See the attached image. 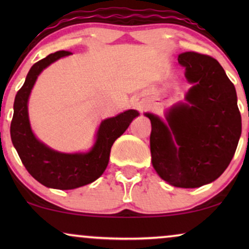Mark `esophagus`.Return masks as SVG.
Segmentation results:
<instances>
[{
	"mask_svg": "<svg viewBox=\"0 0 249 249\" xmlns=\"http://www.w3.org/2000/svg\"><path fill=\"white\" fill-rule=\"evenodd\" d=\"M135 107L137 108V110H139V111H142L145 108V103L142 101H137V102H135Z\"/></svg>",
	"mask_w": 249,
	"mask_h": 249,
	"instance_id": "1",
	"label": "esophagus"
}]
</instances>
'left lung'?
<instances>
[{"mask_svg": "<svg viewBox=\"0 0 249 249\" xmlns=\"http://www.w3.org/2000/svg\"><path fill=\"white\" fill-rule=\"evenodd\" d=\"M193 86L186 103L165 112L164 122L145 113L152 124V164L169 185L198 188L214 181L230 164L241 135L237 93L215 59L196 52L178 56Z\"/></svg>", "mask_w": 249, "mask_h": 249, "instance_id": "left-lung-1", "label": "left lung"}]
</instances>
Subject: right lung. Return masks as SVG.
Segmentation results:
<instances>
[{
	"mask_svg": "<svg viewBox=\"0 0 249 249\" xmlns=\"http://www.w3.org/2000/svg\"><path fill=\"white\" fill-rule=\"evenodd\" d=\"M70 54L72 53L69 51H59L30 68L25 84L16 95L10 127L12 144L27 171L45 187L61 190L79 188L100 178L108 164L113 142L139 115L138 111L128 110L117 117L105 119L98 127L93 147L86 153H61L37 139L29 122L30 93L37 77L45 68Z\"/></svg>",
	"mask_w": 249,
	"mask_h": 249,
	"instance_id": "right-lung-1",
	"label": "right lung"
}]
</instances>
